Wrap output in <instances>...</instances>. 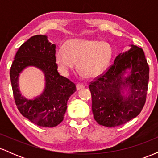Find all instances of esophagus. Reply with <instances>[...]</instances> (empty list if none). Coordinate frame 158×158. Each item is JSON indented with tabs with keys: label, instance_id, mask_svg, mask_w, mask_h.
I'll return each mask as SVG.
<instances>
[{
	"label": "esophagus",
	"instance_id": "34e87169",
	"mask_svg": "<svg viewBox=\"0 0 158 158\" xmlns=\"http://www.w3.org/2000/svg\"><path fill=\"white\" fill-rule=\"evenodd\" d=\"M82 88H84V85H81V84H77V90H79L81 89H82Z\"/></svg>",
	"mask_w": 158,
	"mask_h": 158
}]
</instances>
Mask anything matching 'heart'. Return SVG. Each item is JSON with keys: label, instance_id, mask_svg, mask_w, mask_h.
I'll return each instance as SVG.
<instances>
[{"label": "heart", "instance_id": "b5f03b06", "mask_svg": "<svg viewBox=\"0 0 158 158\" xmlns=\"http://www.w3.org/2000/svg\"><path fill=\"white\" fill-rule=\"evenodd\" d=\"M111 56V48L107 43L76 39L69 40L64 48L56 51V61L63 73L75 68L78 61L79 72L88 78H94L106 68Z\"/></svg>", "mask_w": 158, "mask_h": 158}]
</instances>
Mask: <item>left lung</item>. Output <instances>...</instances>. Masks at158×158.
<instances>
[{
	"label": "left lung",
	"mask_w": 158,
	"mask_h": 158,
	"mask_svg": "<svg viewBox=\"0 0 158 158\" xmlns=\"http://www.w3.org/2000/svg\"><path fill=\"white\" fill-rule=\"evenodd\" d=\"M131 46L89 85L92 111L99 125L111 128L125 124L140 113L146 102L149 68L143 49ZM127 69L131 71L124 77Z\"/></svg>",
	"instance_id": "obj_1"
}]
</instances>
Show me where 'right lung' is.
Here are the masks:
<instances>
[{
    "instance_id": "1",
    "label": "right lung",
    "mask_w": 158,
    "mask_h": 158,
    "mask_svg": "<svg viewBox=\"0 0 158 158\" xmlns=\"http://www.w3.org/2000/svg\"><path fill=\"white\" fill-rule=\"evenodd\" d=\"M39 68L45 73V88L35 99L21 95L18 88L20 73L27 66ZM56 63V45L46 35L32 36L20 47L10 68V79L18 109L23 117L39 126L52 128L64 119L69 97L77 90L73 82L59 75Z\"/></svg>"
}]
</instances>
